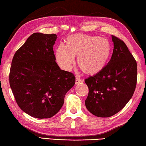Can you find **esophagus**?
I'll return each mask as SVG.
<instances>
[{
	"mask_svg": "<svg viewBox=\"0 0 146 146\" xmlns=\"http://www.w3.org/2000/svg\"><path fill=\"white\" fill-rule=\"evenodd\" d=\"M81 82H83V81L81 80V79L78 78H76V85H78V84H80Z\"/></svg>",
	"mask_w": 146,
	"mask_h": 146,
	"instance_id": "1",
	"label": "esophagus"
}]
</instances>
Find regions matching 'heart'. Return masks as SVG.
<instances>
[{"mask_svg": "<svg viewBox=\"0 0 146 146\" xmlns=\"http://www.w3.org/2000/svg\"><path fill=\"white\" fill-rule=\"evenodd\" d=\"M110 42L99 36L75 34L66 38L65 45L60 43L56 50V59L60 67L70 70L78 56L79 67L87 75H96L103 70L111 58Z\"/></svg>", "mask_w": 146, "mask_h": 146, "instance_id": "heart-1", "label": "heart"}]
</instances>
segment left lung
I'll use <instances>...</instances> for the list:
<instances>
[{
  "label": "left lung",
  "mask_w": 146,
  "mask_h": 146,
  "mask_svg": "<svg viewBox=\"0 0 146 146\" xmlns=\"http://www.w3.org/2000/svg\"><path fill=\"white\" fill-rule=\"evenodd\" d=\"M113 50L103 70L86 79L89 90L85 100L88 110L99 117L116 114L131 99L136 88V60L123 41L111 36Z\"/></svg>",
  "instance_id": "obj_1"
}]
</instances>
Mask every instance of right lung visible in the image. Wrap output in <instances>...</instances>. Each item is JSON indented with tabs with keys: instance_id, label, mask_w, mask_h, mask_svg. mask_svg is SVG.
<instances>
[{
	"instance_id": "add662e5",
	"label": "right lung",
	"mask_w": 146,
	"mask_h": 146,
	"mask_svg": "<svg viewBox=\"0 0 146 146\" xmlns=\"http://www.w3.org/2000/svg\"><path fill=\"white\" fill-rule=\"evenodd\" d=\"M57 36L33 33L13 58L9 84L18 105L37 119L60 111L66 92L74 85L72 73L61 70L53 50Z\"/></svg>"
}]
</instances>
